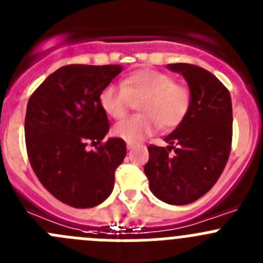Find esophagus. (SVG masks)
<instances>
[{
    "label": "esophagus",
    "mask_w": 263,
    "mask_h": 263,
    "mask_svg": "<svg viewBox=\"0 0 263 263\" xmlns=\"http://www.w3.org/2000/svg\"><path fill=\"white\" fill-rule=\"evenodd\" d=\"M126 147H127V149H133L134 148V144L133 143H127Z\"/></svg>",
    "instance_id": "obj_1"
}]
</instances>
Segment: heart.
<instances>
[{"instance_id":"1","label":"heart","mask_w":263,"mask_h":263,"mask_svg":"<svg viewBox=\"0 0 263 263\" xmlns=\"http://www.w3.org/2000/svg\"><path fill=\"white\" fill-rule=\"evenodd\" d=\"M142 99L138 109L143 114L127 117L114 127L115 136L127 143H138L161 125L174 127L184 119L190 108V91L173 82L171 76L154 69H139L122 81V86L108 84L99 94V103L112 119H122L132 101Z\"/></svg>"}]
</instances>
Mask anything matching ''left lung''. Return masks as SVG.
<instances>
[{"instance_id": "obj_1", "label": "left lung", "mask_w": 263, "mask_h": 263, "mask_svg": "<svg viewBox=\"0 0 263 263\" xmlns=\"http://www.w3.org/2000/svg\"><path fill=\"white\" fill-rule=\"evenodd\" d=\"M166 68L186 80L190 108L178 126L164 138L166 147H148L144 173L157 199L171 205H186L214 186L229 160L231 97L224 85L201 67L173 63ZM172 149L174 155L168 154Z\"/></svg>"}]
</instances>
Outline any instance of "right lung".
Here are the masks:
<instances>
[{"instance_id":"obj_1","label":"right lung","mask_w":263,"mask_h":263,"mask_svg":"<svg viewBox=\"0 0 263 263\" xmlns=\"http://www.w3.org/2000/svg\"><path fill=\"white\" fill-rule=\"evenodd\" d=\"M121 66L71 64L47 76L27 104L26 144L42 186L73 208H92L111 195L115 171L126 155L121 138H108L99 94ZM89 141L99 144L87 152Z\"/></svg>"}]
</instances>
